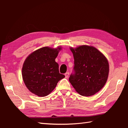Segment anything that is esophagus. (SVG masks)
Returning <instances> with one entry per match:
<instances>
[{
	"label": "esophagus",
	"mask_w": 128,
	"mask_h": 128,
	"mask_svg": "<svg viewBox=\"0 0 128 128\" xmlns=\"http://www.w3.org/2000/svg\"><path fill=\"white\" fill-rule=\"evenodd\" d=\"M64 76H65V77L68 78V76H69V73L68 72H66V73L64 74Z\"/></svg>",
	"instance_id": "1"
}]
</instances>
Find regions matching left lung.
<instances>
[{
	"instance_id": "left-lung-1",
	"label": "left lung",
	"mask_w": 128,
	"mask_h": 128,
	"mask_svg": "<svg viewBox=\"0 0 128 128\" xmlns=\"http://www.w3.org/2000/svg\"><path fill=\"white\" fill-rule=\"evenodd\" d=\"M74 66L69 81L76 92L84 96L98 92L106 84L109 73L107 58L95 48L82 45L73 49Z\"/></svg>"
}]
</instances>
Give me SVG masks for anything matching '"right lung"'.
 <instances>
[{"mask_svg": "<svg viewBox=\"0 0 128 128\" xmlns=\"http://www.w3.org/2000/svg\"><path fill=\"white\" fill-rule=\"evenodd\" d=\"M61 48L43 47L36 50L25 60L22 75L26 86L31 92L40 97L52 92L59 80L65 77L59 73L55 62Z\"/></svg>", "mask_w": 128, "mask_h": 128, "instance_id": "add662e5", "label": "right lung"}]
</instances>
